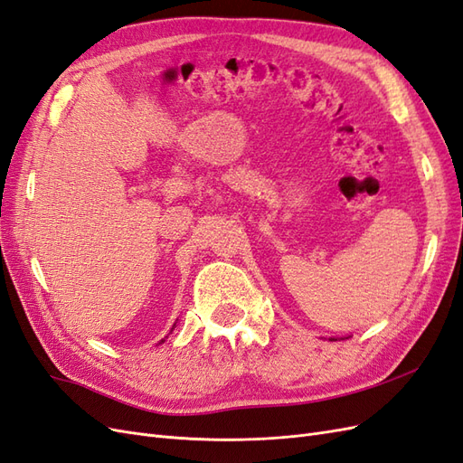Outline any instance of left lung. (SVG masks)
Masks as SVG:
<instances>
[{"instance_id":"8db88e82","label":"left lung","mask_w":463,"mask_h":463,"mask_svg":"<svg viewBox=\"0 0 463 463\" xmlns=\"http://www.w3.org/2000/svg\"><path fill=\"white\" fill-rule=\"evenodd\" d=\"M330 340H334V338H330Z\"/></svg>"}]
</instances>
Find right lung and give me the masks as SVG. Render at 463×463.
Here are the masks:
<instances>
[{
  "instance_id": "1",
  "label": "right lung",
  "mask_w": 463,
  "mask_h": 463,
  "mask_svg": "<svg viewBox=\"0 0 463 463\" xmlns=\"http://www.w3.org/2000/svg\"><path fill=\"white\" fill-rule=\"evenodd\" d=\"M174 328H175V325H174V326H172V330H174ZM172 330H170V332H172ZM165 338H167V335H165ZM162 342H164V340H162ZM162 342H160V344H162Z\"/></svg>"
}]
</instances>
